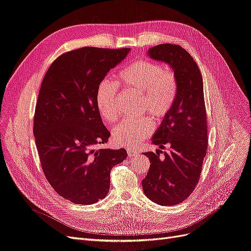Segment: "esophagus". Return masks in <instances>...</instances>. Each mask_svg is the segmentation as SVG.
Returning a JSON list of instances; mask_svg holds the SVG:
<instances>
[{
  "label": "esophagus",
  "mask_w": 251,
  "mask_h": 251,
  "mask_svg": "<svg viewBox=\"0 0 251 251\" xmlns=\"http://www.w3.org/2000/svg\"><path fill=\"white\" fill-rule=\"evenodd\" d=\"M136 153L137 152H136L134 148H130V149L127 150V154H128V156H130V157H134L136 155Z\"/></svg>",
  "instance_id": "1"
}]
</instances>
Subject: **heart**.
<instances>
[{
	"mask_svg": "<svg viewBox=\"0 0 251 251\" xmlns=\"http://www.w3.org/2000/svg\"><path fill=\"white\" fill-rule=\"evenodd\" d=\"M114 82L101 81L96 90L95 103L100 117L108 123L115 122L120 115L118 86L125 93L141 96V107L154 119L168 115L178 94V82L174 70L149 60H138L118 73ZM153 130L147 117L123 120L113 128L115 145L131 147L140 143Z\"/></svg>",
	"mask_w": 251,
	"mask_h": 251,
	"instance_id": "b5f03b06",
	"label": "heart"
}]
</instances>
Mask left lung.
Wrapping results in <instances>:
<instances>
[{
    "mask_svg": "<svg viewBox=\"0 0 251 251\" xmlns=\"http://www.w3.org/2000/svg\"><path fill=\"white\" fill-rule=\"evenodd\" d=\"M151 59L169 64L178 82V94L152 137L159 147L146 152L150 169L143 180L147 198L161 206L186 200L198 185L207 154V114L202 77L191 55L178 44H159L148 50ZM168 147L169 152L162 150Z\"/></svg>",
    "mask_w": 251,
    "mask_h": 251,
    "instance_id": "1",
    "label": "left lung"
}]
</instances>
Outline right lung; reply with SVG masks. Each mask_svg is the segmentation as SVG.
<instances>
[{
	"instance_id": "right-lung-1",
	"label": "right lung",
	"mask_w": 251,
	"mask_h": 251,
	"mask_svg": "<svg viewBox=\"0 0 251 251\" xmlns=\"http://www.w3.org/2000/svg\"><path fill=\"white\" fill-rule=\"evenodd\" d=\"M130 49L82 48L61 54L42 80L34 116V136L43 173L60 197L78 205L104 199L109 175L127 157L125 149H95L106 144L95 95L107 72Z\"/></svg>"
}]
</instances>
